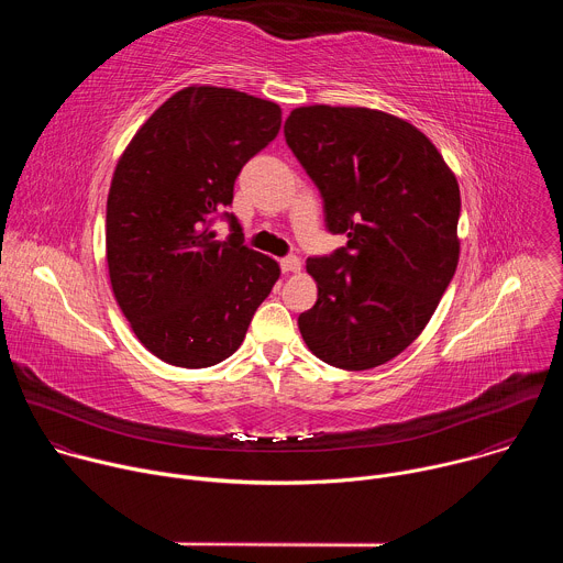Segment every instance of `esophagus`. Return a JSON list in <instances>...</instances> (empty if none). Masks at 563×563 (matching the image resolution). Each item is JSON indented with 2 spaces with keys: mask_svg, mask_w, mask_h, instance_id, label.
I'll list each match as a JSON object with an SVG mask.
<instances>
[{
  "mask_svg": "<svg viewBox=\"0 0 563 563\" xmlns=\"http://www.w3.org/2000/svg\"><path fill=\"white\" fill-rule=\"evenodd\" d=\"M280 269L285 274H296V272H300V261L296 256H287L280 261Z\"/></svg>",
  "mask_w": 563,
  "mask_h": 563,
  "instance_id": "obj_1",
  "label": "esophagus"
}]
</instances>
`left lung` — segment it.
I'll return each instance as SVG.
<instances>
[{
	"mask_svg": "<svg viewBox=\"0 0 563 563\" xmlns=\"http://www.w3.org/2000/svg\"><path fill=\"white\" fill-rule=\"evenodd\" d=\"M285 140L347 247L307 258L318 300L298 316L309 352L361 372L398 356L426 330L459 263L461 194L415 124L363 107H300Z\"/></svg>",
	"mask_w": 563,
	"mask_h": 563,
	"instance_id": "obj_1",
	"label": "left lung"
}]
</instances>
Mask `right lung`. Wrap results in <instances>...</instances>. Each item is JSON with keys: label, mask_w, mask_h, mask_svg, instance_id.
Instances as JSON below:
<instances>
[{"label": "right lung", "mask_w": 563, "mask_h": 563, "mask_svg": "<svg viewBox=\"0 0 563 563\" xmlns=\"http://www.w3.org/2000/svg\"><path fill=\"white\" fill-rule=\"evenodd\" d=\"M278 129L276 102L194 85L155 109L120 155L107 200L109 278L159 361L198 369L229 358L278 280V263L243 245L231 213L227 240L211 229L240 169Z\"/></svg>", "instance_id": "obj_1"}]
</instances>
